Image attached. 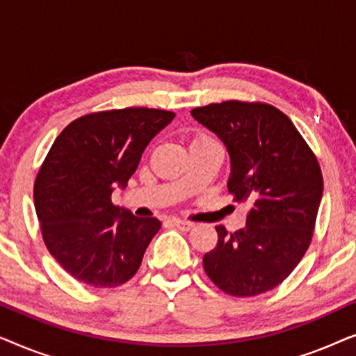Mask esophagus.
<instances>
[{"instance_id": "34e87169", "label": "esophagus", "mask_w": 356, "mask_h": 356, "mask_svg": "<svg viewBox=\"0 0 356 356\" xmlns=\"http://www.w3.org/2000/svg\"><path fill=\"white\" fill-rule=\"evenodd\" d=\"M170 222H172L175 227L179 228V230H183V232H189V230H191V228L194 227V223H193V222L179 220V218H173V220H170Z\"/></svg>"}]
</instances>
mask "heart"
<instances>
[{
  "label": "heart",
  "instance_id": "1",
  "mask_svg": "<svg viewBox=\"0 0 356 356\" xmlns=\"http://www.w3.org/2000/svg\"><path fill=\"white\" fill-rule=\"evenodd\" d=\"M199 138H206V136H199ZM199 138H197V139H199Z\"/></svg>",
  "mask_w": 356,
  "mask_h": 356
}]
</instances>
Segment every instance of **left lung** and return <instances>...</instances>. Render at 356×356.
<instances>
[{"label": "left lung", "instance_id": "8db88e82", "mask_svg": "<svg viewBox=\"0 0 356 356\" xmlns=\"http://www.w3.org/2000/svg\"><path fill=\"white\" fill-rule=\"evenodd\" d=\"M191 115L225 144L228 191L251 206L241 230L216 227L217 246L204 254V270L233 296L275 289L313 238L323 197L318 160L289 116L272 105L230 100L199 106Z\"/></svg>", "mask_w": 356, "mask_h": 356}]
</instances>
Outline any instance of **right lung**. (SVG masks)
Here are the masks:
<instances>
[{
	"mask_svg": "<svg viewBox=\"0 0 356 356\" xmlns=\"http://www.w3.org/2000/svg\"><path fill=\"white\" fill-rule=\"evenodd\" d=\"M175 113L123 108L86 115L53 143L33 186L43 241L63 269L97 289L123 285L138 272L162 223L111 202L124 189L150 140Z\"/></svg>",
	"mask_w": 356,
	"mask_h": 356,
	"instance_id": "obj_1",
	"label": "right lung"
}]
</instances>
